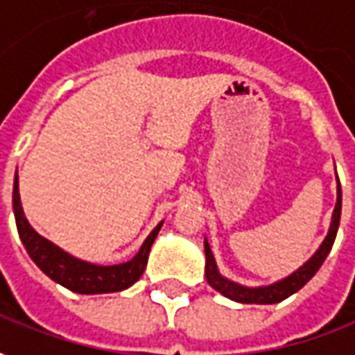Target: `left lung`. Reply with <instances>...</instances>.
Wrapping results in <instances>:
<instances>
[{"label":"left lung","mask_w":355,"mask_h":355,"mask_svg":"<svg viewBox=\"0 0 355 355\" xmlns=\"http://www.w3.org/2000/svg\"><path fill=\"white\" fill-rule=\"evenodd\" d=\"M336 180H338V175H336ZM336 195H338V197H336V207H334V212H332V222L327 238H324V241L321 243V248L315 251V255H313L304 266H300L294 275L286 276V278L278 280L275 284L259 286V288H248V286H241L238 284V282H232V280L224 278V276L218 272V266H216V261H214V257H212L209 241L205 239V255H207L205 276H207V282H209L216 292H220L222 295H226L230 300H234V302H239V304H278V302L286 300L288 295H292L295 294L297 290H302V288L311 280L313 276H315V272L321 268L327 255L331 253L334 239H336V232H338L342 212L340 182H338Z\"/></svg>","instance_id":"obj_1"}]
</instances>
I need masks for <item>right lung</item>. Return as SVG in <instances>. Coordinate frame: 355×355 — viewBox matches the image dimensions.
Instances as JSON below:
<instances>
[{
	"instance_id": "right-lung-1",
	"label": "right lung",
	"mask_w": 355,
	"mask_h": 355,
	"mask_svg": "<svg viewBox=\"0 0 355 355\" xmlns=\"http://www.w3.org/2000/svg\"><path fill=\"white\" fill-rule=\"evenodd\" d=\"M13 212L19 238L36 266L44 275L50 276L53 282L65 286L67 290L77 292V294H110V292H121V290L135 284L141 275L145 272L150 248L162 228V222H160L150 232V236L145 239L139 253L131 261L121 263V265L102 266L75 259L58 245H53L51 241L42 238L40 234H36V230L28 224V220L24 218L17 175H15L13 183Z\"/></svg>"
}]
</instances>
